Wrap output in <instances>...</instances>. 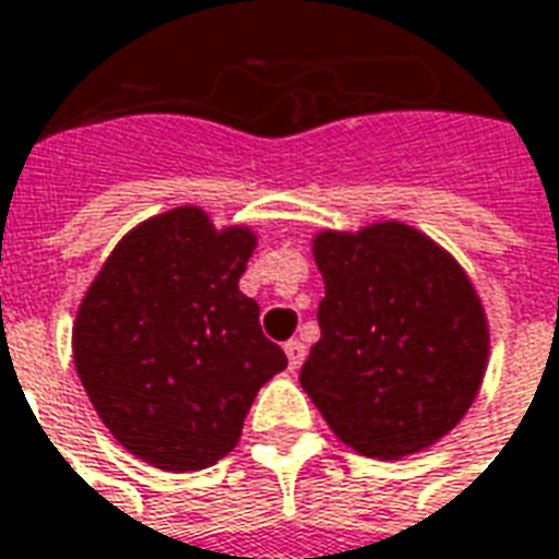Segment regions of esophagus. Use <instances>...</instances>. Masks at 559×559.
<instances>
[{"instance_id": "1", "label": "esophagus", "mask_w": 559, "mask_h": 559, "mask_svg": "<svg viewBox=\"0 0 559 559\" xmlns=\"http://www.w3.org/2000/svg\"><path fill=\"white\" fill-rule=\"evenodd\" d=\"M285 354H288V366H292V369H300L304 357H307V345L300 340H288L285 342Z\"/></svg>"}]
</instances>
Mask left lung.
<instances>
[{
  "instance_id": "left-lung-1",
  "label": "left lung",
  "mask_w": 559,
  "mask_h": 559,
  "mask_svg": "<svg viewBox=\"0 0 559 559\" xmlns=\"http://www.w3.org/2000/svg\"><path fill=\"white\" fill-rule=\"evenodd\" d=\"M321 340L300 386L342 443L402 459L438 443L474 405L488 364L483 300L462 264L399 219L319 231Z\"/></svg>"
}]
</instances>
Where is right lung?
I'll use <instances>...</instances> for the list:
<instances>
[{
	"label": "right lung",
	"instance_id": "obj_1",
	"mask_svg": "<svg viewBox=\"0 0 559 559\" xmlns=\"http://www.w3.org/2000/svg\"><path fill=\"white\" fill-rule=\"evenodd\" d=\"M255 231L181 205L118 240L73 321V364L121 447L169 474L217 464L288 360L238 288Z\"/></svg>",
	"mask_w": 559,
	"mask_h": 559
}]
</instances>
